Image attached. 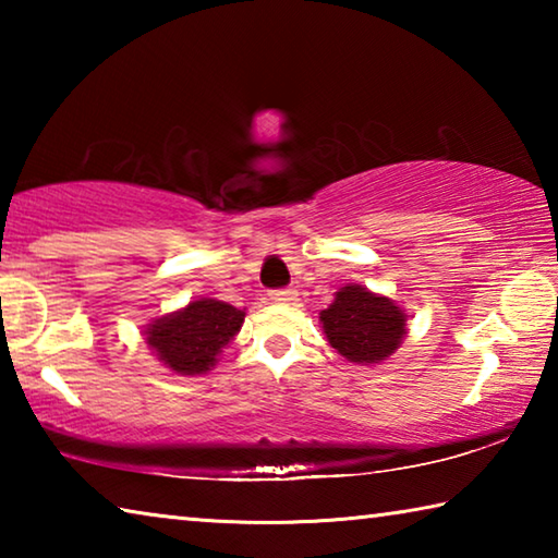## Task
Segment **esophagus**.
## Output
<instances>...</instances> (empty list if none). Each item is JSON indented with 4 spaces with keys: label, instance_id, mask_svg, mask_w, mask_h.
<instances>
[{
    "label": "esophagus",
    "instance_id": "34e87169",
    "mask_svg": "<svg viewBox=\"0 0 558 558\" xmlns=\"http://www.w3.org/2000/svg\"><path fill=\"white\" fill-rule=\"evenodd\" d=\"M272 302H280V305H295L298 302V290L282 288V290H270L268 292Z\"/></svg>",
    "mask_w": 558,
    "mask_h": 558
}]
</instances>
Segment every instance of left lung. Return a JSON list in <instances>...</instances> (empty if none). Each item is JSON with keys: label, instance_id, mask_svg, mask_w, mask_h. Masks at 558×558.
Listing matches in <instances>:
<instances>
[{"label": "left lung", "instance_id": "obj_1", "mask_svg": "<svg viewBox=\"0 0 558 558\" xmlns=\"http://www.w3.org/2000/svg\"><path fill=\"white\" fill-rule=\"evenodd\" d=\"M319 323L347 362L379 364L401 347L405 313L393 300L376 295L362 286H344L335 302L319 313Z\"/></svg>", "mask_w": 558, "mask_h": 558}]
</instances>
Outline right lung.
Masks as SVG:
<instances>
[{
	"label": "right lung",
	"instance_id": "1",
	"mask_svg": "<svg viewBox=\"0 0 558 558\" xmlns=\"http://www.w3.org/2000/svg\"><path fill=\"white\" fill-rule=\"evenodd\" d=\"M245 313L229 302L202 298L147 325L145 339L167 369L182 376L206 374L221 349L239 335Z\"/></svg>",
	"mask_w": 558,
	"mask_h": 558
}]
</instances>
